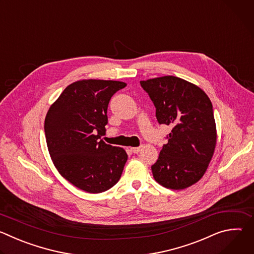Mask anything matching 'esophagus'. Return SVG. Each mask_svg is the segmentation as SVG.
<instances>
[{"instance_id": "34e87169", "label": "esophagus", "mask_w": 254, "mask_h": 254, "mask_svg": "<svg viewBox=\"0 0 254 254\" xmlns=\"http://www.w3.org/2000/svg\"><path fill=\"white\" fill-rule=\"evenodd\" d=\"M141 150L140 147H135V148H130V151L133 153V154H137L139 151Z\"/></svg>"}]
</instances>
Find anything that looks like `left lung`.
Wrapping results in <instances>:
<instances>
[{"label": "left lung", "mask_w": 254, "mask_h": 254, "mask_svg": "<svg viewBox=\"0 0 254 254\" xmlns=\"http://www.w3.org/2000/svg\"><path fill=\"white\" fill-rule=\"evenodd\" d=\"M139 83L156 106L159 124L173 127L152 166L154 179L168 189H186L204 176L215 151L217 131L211 100L199 86L176 76Z\"/></svg>", "instance_id": "obj_1"}]
</instances>
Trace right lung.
<instances>
[{"instance_id": "add662e5", "label": "right lung", "mask_w": 254, "mask_h": 254, "mask_svg": "<svg viewBox=\"0 0 254 254\" xmlns=\"http://www.w3.org/2000/svg\"><path fill=\"white\" fill-rule=\"evenodd\" d=\"M127 83L83 79L69 84L45 118L50 157L59 174L80 190L101 193L115 186L127 155L100 139L105 133L107 106Z\"/></svg>"}]
</instances>
